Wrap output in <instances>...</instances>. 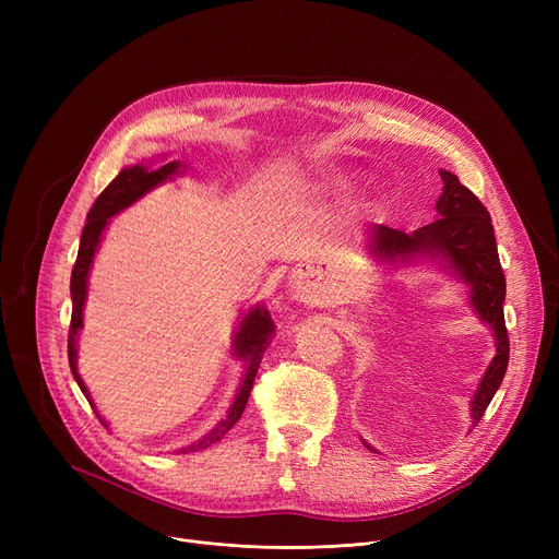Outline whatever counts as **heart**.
<instances>
[{"instance_id": "obj_1", "label": "heart", "mask_w": 559, "mask_h": 559, "mask_svg": "<svg viewBox=\"0 0 559 559\" xmlns=\"http://www.w3.org/2000/svg\"><path fill=\"white\" fill-rule=\"evenodd\" d=\"M356 181H358V171L354 169H331L314 176L312 181H306L299 194L308 199H331V197L346 194L356 186Z\"/></svg>"}]
</instances>
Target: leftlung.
I'll return each mask as SVG.
<instances>
[{
    "label": "left lung",
    "instance_id": "left-lung-1",
    "mask_svg": "<svg viewBox=\"0 0 559 559\" xmlns=\"http://www.w3.org/2000/svg\"><path fill=\"white\" fill-rule=\"evenodd\" d=\"M442 176V197L437 199L435 222L403 233L390 226H373L367 235V251L373 260L388 262L390 267H405L419 260H439L442 267L464 283L468 306L478 319L491 329L496 342V356L483 373L476 394L472 399V424L476 426L496 390L501 388L510 360V342L506 329V276L498 260L491 217L480 199L464 188L453 171L439 169ZM365 442V439H362ZM365 447L373 451L367 442Z\"/></svg>",
    "mask_w": 559,
    "mask_h": 559
}]
</instances>
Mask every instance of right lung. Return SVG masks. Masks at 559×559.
<instances>
[{
	"instance_id": "add662e5",
	"label": "right lung",
	"mask_w": 559,
	"mask_h": 559,
	"mask_svg": "<svg viewBox=\"0 0 559 559\" xmlns=\"http://www.w3.org/2000/svg\"><path fill=\"white\" fill-rule=\"evenodd\" d=\"M186 165L179 163V160H171V163H165L163 167L154 169L150 165H131V167H124L120 174L115 176V179L106 186V190L97 197V201L93 203L91 213H87L85 217V226H83V233H81V242H79V255H76V262H74V270H72V278H70V295H72V321H70V335H68V360H70V369H72V376L76 380V385L81 388L83 396L87 399V403H93V396L91 392H87L83 378L79 376V369H76V344H79V333L83 329V306H85V299H87V276H91V270H93V260H95V253L102 245V238H104V230L106 226L110 224V217H115L117 213L127 211L129 205H133L138 199H142L146 192H152L154 188L163 186L165 181H171L174 176L183 174ZM272 333H274V321L270 317V310L255 304L253 308H249L242 317V321L238 324V329H235V335H233V344H230V350L233 356L245 362V373H242V380H240V388H238V394H235L230 407L226 417L209 432L203 435L199 442H192L190 447L181 449V453H194V451H201V449H209L211 444L219 442V439L238 424V419L242 417L245 407H247V401H249V394L253 390V380H255V373H258V367H260V360L264 356V350H267L270 342H272ZM97 417L102 419V415L97 413ZM104 426H108L104 419H102Z\"/></svg>"
}]
</instances>
